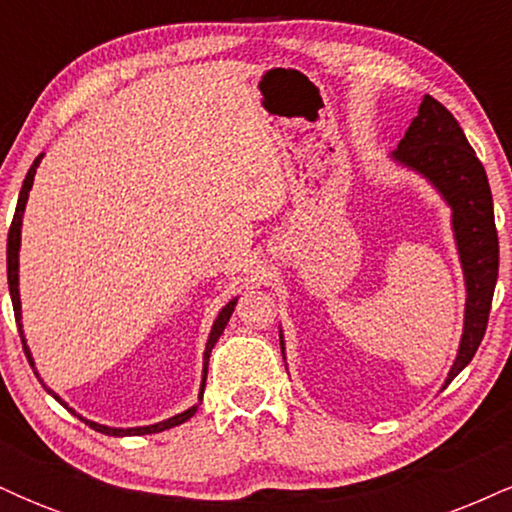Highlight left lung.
Returning <instances> with one entry per match:
<instances>
[{
  "label": "left lung",
  "instance_id": "obj_1",
  "mask_svg": "<svg viewBox=\"0 0 512 512\" xmlns=\"http://www.w3.org/2000/svg\"><path fill=\"white\" fill-rule=\"evenodd\" d=\"M390 158L397 166L414 170L431 182L452 211V236L460 255L467 298L460 349L445 378V385H450V380L469 366L484 339L498 279V233L489 178L455 117L431 96H424L419 115L411 120L407 134ZM279 342L281 356L286 358L281 330Z\"/></svg>",
  "mask_w": 512,
  "mask_h": 512
}]
</instances>
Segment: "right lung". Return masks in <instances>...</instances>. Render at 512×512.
<instances>
[{
    "mask_svg": "<svg viewBox=\"0 0 512 512\" xmlns=\"http://www.w3.org/2000/svg\"><path fill=\"white\" fill-rule=\"evenodd\" d=\"M40 161H43V154H40L38 158L33 161L31 170H28L26 180H23V187L19 192V204H16V214H14V221H11V228H9V240H7V276H9V293H11V303H14V315H16V325H19V334H21V342H23V351H26L28 356V363H31L33 370H35V361L31 356V349H28L26 344V337H23V325H21V296H19V250H21V226H23V211H26V202H28V192H31L33 187V178H35V170H38ZM236 303H238V296L231 298L223 308L219 310V315H216L214 325H211V332H209V339H207V349H204V368H202V385H199V390L204 392V385H207V368H209V356H211V349H214V344L219 342V337L223 334V330H226L228 320H231L233 310H236ZM35 375H38V370H35ZM40 378V375H38ZM43 383V380H40ZM45 390L50 392L52 397L57 399V402L62 404V407H67V402L57 395V392H52L48 385L43 383ZM202 397V395H199ZM69 409V407H67ZM74 411V409H69ZM197 407L182 411V414H175L170 416V419L166 421H158V424H151V426H137V428H113V426H103V424H96V421H88L84 419L88 426L93 428V431L98 433H105V436H115V438H122V436H146V433H161V431H168V428L173 426H180L185 424L190 416H195ZM76 414V411H74ZM79 416V414H76ZM81 419V416H79Z\"/></svg>",
    "mask_w": 512,
    "mask_h": 512,
    "instance_id": "add662e5",
    "label": "right lung"
}]
</instances>
